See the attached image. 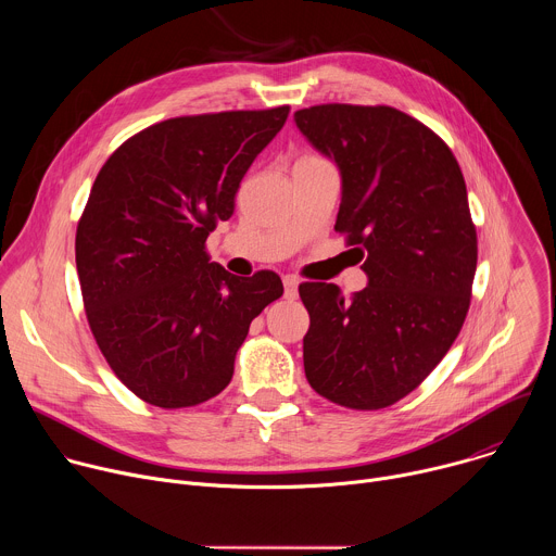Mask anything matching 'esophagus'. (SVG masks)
Returning a JSON list of instances; mask_svg holds the SVG:
<instances>
[{
    "label": "esophagus",
    "instance_id": "esophagus-1",
    "mask_svg": "<svg viewBox=\"0 0 556 556\" xmlns=\"http://www.w3.org/2000/svg\"><path fill=\"white\" fill-rule=\"evenodd\" d=\"M283 288H286V299H296V288H299V279L292 275L283 277Z\"/></svg>",
    "mask_w": 556,
    "mask_h": 556
}]
</instances>
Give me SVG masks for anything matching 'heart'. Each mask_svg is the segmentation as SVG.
<instances>
[{
  "label": "heart",
  "mask_w": 556,
  "mask_h": 556,
  "mask_svg": "<svg viewBox=\"0 0 556 556\" xmlns=\"http://www.w3.org/2000/svg\"><path fill=\"white\" fill-rule=\"evenodd\" d=\"M307 161H324V157L316 155V153H303L296 163H307Z\"/></svg>",
  "instance_id": "heart-1"
}]
</instances>
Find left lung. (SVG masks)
Returning a JSON list of instances; mask_svg holds the SVG:
<instances>
[{
    "label": "left lung",
    "mask_w": 556,
    "mask_h": 556,
    "mask_svg": "<svg viewBox=\"0 0 556 556\" xmlns=\"http://www.w3.org/2000/svg\"><path fill=\"white\" fill-rule=\"evenodd\" d=\"M294 121L341 169L334 230L369 277L350 299L334 283L299 286L305 378L345 409H384L435 369L464 326L478 268L464 176L433 129L389 105L324 103Z\"/></svg>",
    "instance_id": "obj_1"
}]
</instances>
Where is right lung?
Returning a JSON list of instances; mask_svg holds the SVG:
<instances>
[{
	"instance_id": "obj_1",
	"label": "right lung",
	"mask_w": 556,
	"mask_h": 556,
	"mask_svg": "<svg viewBox=\"0 0 556 556\" xmlns=\"http://www.w3.org/2000/svg\"><path fill=\"white\" fill-rule=\"evenodd\" d=\"M288 114L161 121L127 138L92 185L74 240L86 316L116 378L153 407L215 399L251 321L283 294L273 270L235 277L211 262L206 237Z\"/></svg>"
}]
</instances>
